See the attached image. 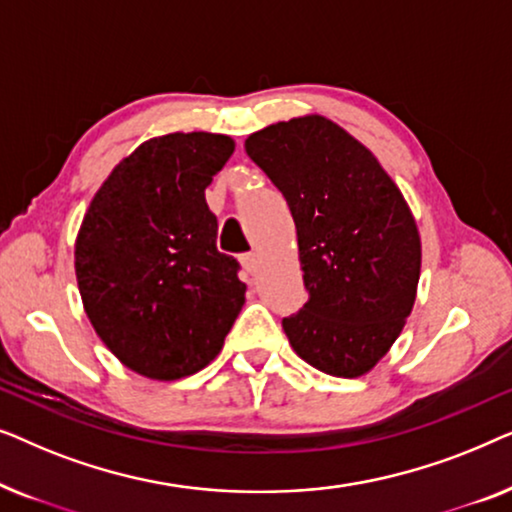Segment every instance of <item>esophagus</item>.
Masks as SVG:
<instances>
[{"instance_id":"34e87169","label":"esophagus","mask_w":512,"mask_h":512,"mask_svg":"<svg viewBox=\"0 0 512 512\" xmlns=\"http://www.w3.org/2000/svg\"><path fill=\"white\" fill-rule=\"evenodd\" d=\"M258 265H261V256L258 254H244L242 256V268L249 272V275H254L258 270Z\"/></svg>"}]
</instances>
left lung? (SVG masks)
<instances>
[{"instance_id": "obj_1", "label": "left lung", "mask_w": 512, "mask_h": 512, "mask_svg": "<svg viewBox=\"0 0 512 512\" xmlns=\"http://www.w3.org/2000/svg\"><path fill=\"white\" fill-rule=\"evenodd\" d=\"M244 149L296 223L310 300L282 321L293 352L333 377L370 373L417 300L422 240L401 188L373 151L319 114L272 123Z\"/></svg>"}]
</instances>
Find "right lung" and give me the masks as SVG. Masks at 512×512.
<instances>
[{"mask_svg":"<svg viewBox=\"0 0 512 512\" xmlns=\"http://www.w3.org/2000/svg\"><path fill=\"white\" fill-rule=\"evenodd\" d=\"M216 132L146 139L83 216L76 284L90 324L125 368L172 382L209 366L244 305L237 261L216 249L205 188L233 156Z\"/></svg>","mask_w":512,"mask_h":512,"instance_id":"1","label":"right lung"}]
</instances>
